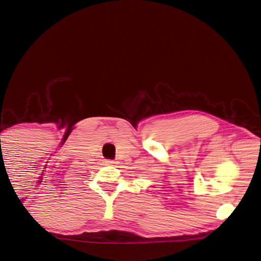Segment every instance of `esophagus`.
<instances>
[{
  "label": "esophagus",
  "instance_id": "esophagus-1",
  "mask_svg": "<svg viewBox=\"0 0 261 261\" xmlns=\"http://www.w3.org/2000/svg\"><path fill=\"white\" fill-rule=\"evenodd\" d=\"M107 163H108V165H112V166H114V165H116L117 162H116V161H113V160H112V161H107Z\"/></svg>",
  "mask_w": 261,
  "mask_h": 261
}]
</instances>
